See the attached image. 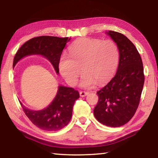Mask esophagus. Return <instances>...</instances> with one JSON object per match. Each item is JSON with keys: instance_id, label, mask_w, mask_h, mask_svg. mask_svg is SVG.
<instances>
[{"instance_id": "esophagus-1", "label": "esophagus", "mask_w": 158, "mask_h": 158, "mask_svg": "<svg viewBox=\"0 0 158 158\" xmlns=\"http://www.w3.org/2000/svg\"><path fill=\"white\" fill-rule=\"evenodd\" d=\"M79 94H80V96H81V97H85V95H87L88 94H89V92H86V91H80Z\"/></svg>"}]
</instances>
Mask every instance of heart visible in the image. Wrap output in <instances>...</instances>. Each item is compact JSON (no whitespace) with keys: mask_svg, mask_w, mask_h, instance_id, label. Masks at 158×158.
I'll return each instance as SVG.
<instances>
[{"mask_svg":"<svg viewBox=\"0 0 158 158\" xmlns=\"http://www.w3.org/2000/svg\"><path fill=\"white\" fill-rule=\"evenodd\" d=\"M69 56L60 58L58 69L61 75L70 85H75L83 73L81 86L89 89L108 81L116 71L119 52L116 44L111 40L95 38L79 39L69 48Z\"/></svg>","mask_w":158,"mask_h":158,"instance_id":"b5f03b06","label":"heart"}]
</instances>
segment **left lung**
Masks as SVG:
<instances>
[{
  "instance_id": "8db88e82",
  "label": "left lung",
  "mask_w": 158,
  "mask_h": 158,
  "mask_svg": "<svg viewBox=\"0 0 158 158\" xmlns=\"http://www.w3.org/2000/svg\"><path fill=\"white\" fill-rule=\"evenodd\" d=\"M106 33L117 44L118 67L114 77L97 92L99 99L93 114L100 123L117 127L132 118L139 105L143 67L137 48L126 36L113 31Z\"/></svg>"
}]
</instances>
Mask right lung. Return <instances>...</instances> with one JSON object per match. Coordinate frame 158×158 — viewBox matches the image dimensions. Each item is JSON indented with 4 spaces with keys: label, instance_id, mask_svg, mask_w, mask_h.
<instances>
[{
    "label": "right lung",
    "instance_id": "obj_1",
    "mask_svg": "<svg viewBox=\"0 0 158 158\" xmlns=\"http://www.w3.org/2000/svg\"><path fill=\"white\" fill-rule=\"evenodd\" d=\"M69 37L40 36L26 42L17 51L13 61V67L21 58L29 55L43 56L50 61L56 73L58 74V63L63 50ZM79 98V93L73 88L59 85L57 94L52 102L42 110L33 111L21 103L22 109L30 121L40 129L46 131L61 130L70 121L74 102Z\"/></svg>",
    "mask_w": 158,
    "mask_h": 158
}]
</instances>
